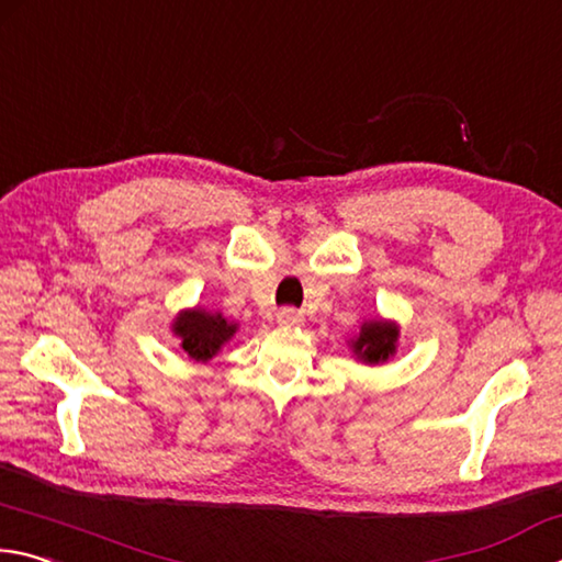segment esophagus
<instances>
[{
    "label": "esophagus",
    "mask_w": 562,
    "mask_h": 562,
    "mask_svg": "<svg viewBox=\"0 0 562 562\" xmlns=\"http://www.w3.org/2000/svg\"><path fill=\"white\" fill-rule=\"evenodd\" d=\"M276 321H279V326L296 328V326H303V313L296 308H281L276 313Z\"/></svg>",
    "instance_id": "obj_1"
}]
</instances>
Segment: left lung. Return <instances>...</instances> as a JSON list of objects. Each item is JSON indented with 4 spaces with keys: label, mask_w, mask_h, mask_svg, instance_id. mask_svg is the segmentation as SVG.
<instances>
[{
    "label": "left lung",
    "mask_w": 562,
    "mask_h": 562,
    "mask_svg": "<svg viewBox=\"0 0 562 562\" xmlns=\"http://www.w3.org/2000/svg\"><path fill=\"white\" fill-rule=\"evenodd\" d=\"M395 342L397 328L392 326V323L372 321L360 328L358 340L352 342V352H356L360 360L375 366V362H385L392 352H395Z\"/></svg>",
    "instance_id": "8db88e82"
}]
</instances>
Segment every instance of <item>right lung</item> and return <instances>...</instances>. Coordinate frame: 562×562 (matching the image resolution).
I'll use <instances>...</instances> for the list:
<instances>
[{
    "label": "right lung",
    "instance_id": "obj_1",
    "mask_svg": "<svg viewBox=\"0 0 562 562\" xmlns=\"http://www.w3.org/2000/svg\"><path fill=\"white\" fill-rule=\"evenodd\" d=\"M172 330L180 338L187 356L194 360H210L234 336L236 326L234 323H226V318H222L220 313H204L194 308L180 313Z\"/></svg>",
    "mask_w": 562,
    "mask_h": 562
}]
</instances>
